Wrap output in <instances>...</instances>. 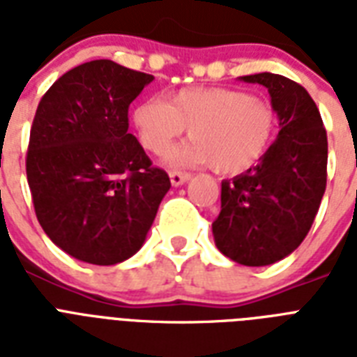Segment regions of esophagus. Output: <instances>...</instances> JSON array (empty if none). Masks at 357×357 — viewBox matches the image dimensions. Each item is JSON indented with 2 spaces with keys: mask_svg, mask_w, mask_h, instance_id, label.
<instances>
[{
  "mask_svg": "<svg viewBox=\"0 0 357 357\" xmlns=\"http://www.w3.org/2000/svg\"><path fill=\"white\" fill-rule=\"evenodd\" d=\"M189 179H190L189 172H181V170H170V181H172L174 187L183 185L185 181H189Z\"/></svg>",
  "mask_w": 357,
  "mask_h": 357,
  "instance_id": "1",
  "label": "esophagus"
}]
</instances>
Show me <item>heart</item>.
<instances>
[{
  "mask_svg": "<svg viewBox=\"0 0 357 357\" xmlns=\"http://www.w3.org/2000/svg\"><path fill=\"white\" fill-rule=\"evenodd\" d=\"M133 122L140 144L165 153L189 128L190 142L170 153L176 165H213L220 174L255 167L276 139L278 113L266 100L241 89H183L165 100L137 105Z\"/></svg>",
  "mask_w": 357,
  "mask_h": 357,
  "instance_id": "obj_1",
  "label": "heart"
}]
</instances>
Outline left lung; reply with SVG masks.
Returning <instances> with one entry per match:
<instances>
[{
  "label": "left lung",
  "instance_id": "obj_1",
  "mask_svg": "<svg viewBox=\"0 0 357 357\" xmlns=\"http://www.w3.org/2000/svg\"><path fill=\"white\" fill-rule=\"evenodd\" d=\"M241 79L268 89L280 133L257 167L222 181L213 235L235 263L265 266L294 252L311 229L326 190L328 137L302 85L268 72Z\"/></svg>",
  "mask_w": 357,
  "mask_h": 357
}]
</instances>
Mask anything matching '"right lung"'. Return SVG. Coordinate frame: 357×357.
<instances>
[{
  "instance_id": "right-lung-1",
  "label": "right lung",
  "mask_w": 357,
  "mask_h": 357,
  "mask_svg": "<svg viewBox=\"0 0 357 357\" xmlns=\"http://www.w3.org/2000/svg\"><path fill=\"white\" fill-rule=\"evenodd\" d=\"M153 75L100 59L42 96L25 172L38 222L72 257L116 265L137 252L170 178L129 133V103Z\"/></svg>"
}]
</instances>
